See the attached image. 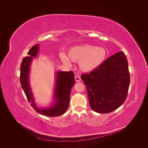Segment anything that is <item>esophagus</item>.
Returning a JSON list of instances; mask_svg holds the SVG:
<instances>
[{"instance_id": "obj_1", "label": "esophagus", "mask_w": 148, "mask_h": 148, "mask_svg": "<svg viewBox=\"0 0 148 148\" xmlns=\"http://www.w3.org/2000/svg\"><path fill=\"white\" fill-rule=\"evenodd\" d=\"M75 81L77 82H80L82 80L81 78H80L79 76H75Z\"/></svg>"}]
</instances>
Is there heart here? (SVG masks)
Returning <instances> with one entry per match:
<instances>
[{
	"mask_svg": "<svg viewBox=\"0 0 148 148\" xmlns=\"http://www.w3.org/2000/svg\"><path fill=\"white\" fill-rule=\"evenodd\" d=\"M69 59L75 62H79V67L83 72L89 73L99 69L105 62L107 52L102 47L91 44H82L71 47L68 51ZM62 61L69 64L70 60L64 53L60 55Z\"/></svg>",
	"mask_w": 148,
	"mask_h": 148,
	"instance_id": "1",
	"label": "heart"
}]
</instances>
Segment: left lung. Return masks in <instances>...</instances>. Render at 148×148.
<instances>
[{
  "label": "left lung",
  "instance_id": "8db88e82",
  "mask_svg": "<svg viewBox=\"0 0 148 148\" xmlns=\"http://www.w3.org/2000/svg\"><path fill=\"white\" fill-rule=\"evenodd\" d=\"M81 77L86 86L89 106L97 113L111 112L126 99L130 78L128 61L122 51L107 59L99 69Z\"/></svg>",
  "mask_w": 148,
  "mask_h": 148
}]
</instances>
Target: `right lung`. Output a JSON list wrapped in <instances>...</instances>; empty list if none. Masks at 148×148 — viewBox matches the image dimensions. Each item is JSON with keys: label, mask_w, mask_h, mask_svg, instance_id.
<instances>
[{"label": "right lung", "mask_w": 148, "mask_h": 148, "mask_svg": "<svg viewBox=\"0 0 148 148\" xmlns=\"http://www.w3.org/2000/svg\"><path fill=\"white\" fill-rule=\"evenodd\" d=\"M39 48V44L31 47L28 52L29 57H25L22 60L20 66V84L28 102L36 111L47 117H57L64 114L69 107L71 89L75 83L74 74L71 71H57L52 106L47 108H39L34 101L29 78L30 65L33 58L37 56Z\"/></svg>", "instance_id": "right-lung-1"}]
</instances>
